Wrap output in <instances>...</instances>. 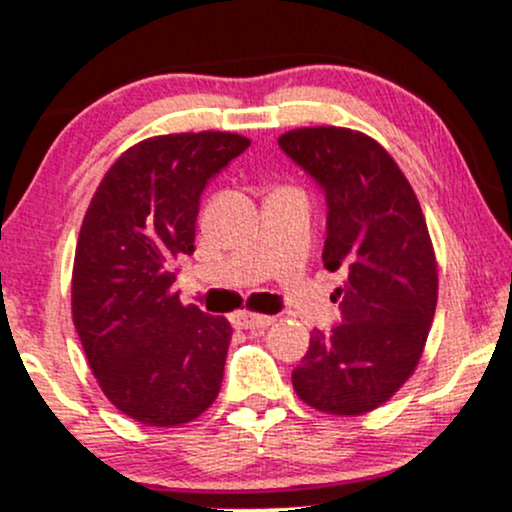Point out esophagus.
Listing matches in <instances>:
<instances>
[{
    "mask_svg": "<svg viewBox=\"0 0 512 512\" xmlns=\"http://www.w3.org/2000/svg\"><path fill=\"white\" fill-rule=\"evenodd\" d=\"M235 323H238L240 328H245V330H265L274 323V318L272 316H257V313L243 311V313H238V316H235Z\"/></svg>",
    "mask_w": 512,
    "mask_h": 512,
    "instance_id": "1",
    "label": "esophagus"
}]
</instances>
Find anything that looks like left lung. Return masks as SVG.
Segmentation results:
<instances>
[{
  "mask_svg": "<svg viewBox=\"0 0 512 512\" xmlns=\"http://www.w3.org/2000/svg\"><path fill=\"white\" fill-rule=\"evenodd\" d=\"M325 192L323 265H345L342 323L313 330L291 374L303 403L330 415L379 408L418 367L437 306V260L411 182L374 138L352 128H294L279 138Z\"/></svg>",
  "mask_w": 512,
  "mask_h": 512,
  "instance_id": "1",
  "label": "left lung"
}]
</instances>
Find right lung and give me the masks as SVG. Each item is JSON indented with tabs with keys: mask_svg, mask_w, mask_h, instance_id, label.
<instances>
[{
	"mask_svg": "<svg viewBox=\"0 0 512 512\" xmlns=\"http://www.w3.org/2000/svg\"><path fill=\"white\" fill-rule=\"evenodd\" d=\"M247 145L223 131L140 140L109 167L84 213L72 320L104 396L150 428L199 418L221 391L233 328L182 306L174 265L194 252L206 184Z\"/></svg>",
	"mask_w": 512,
	"mask_h": 512,
	"instance_id": "obj_1",
	"label": "right lung"
}]
</instances>
